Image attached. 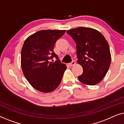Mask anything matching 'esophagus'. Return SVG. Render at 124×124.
<instances>
[{
    "label": "esophagus",
    "mask_w": 124,
    "mask_h": 124,
    "mask_svg": "<svg viewBox=\"0 0 124 124\" xmlns=\"http://www.w3.org/2000/svg\"><path fill=\"white\" fill-rule=\"evenodd\" d=\"M75 63H76L75 61H72V62L70 63L69 64L70 66H74L75 64Z\"/></svg>",
    "instance_id": "1"
}]
</instances>
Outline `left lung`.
I'll use <instances>...</instances> for the list:
<instances>
[{
	"instance_id": "left-lung-1",
	"label": "left lung",
	"mask_w": 124,
	"mask_h": 124,
	"mask_svg": "<svg viewBox=\"0 0 124 124\" xmlns=\"http://www.w3.org/2000/svg\"><path fill=\"white\" fill-rule=\"evenodd\" d=\"M67 33L76 43L77 62L83 69L78 79L84 84H97L103 79L110 66L108 43L100 32L92 28L79 27Z\"/></svg>"
}]
</instances>
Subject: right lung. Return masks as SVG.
Segmentation results:
<instances>
[{
	"instance_id": "obj_1",
	"label": "right lung",
	"mask_w": 124,
	"mask_h": 124,
	"mask_svg": "<svg viewBox=\"0 0 124 124\" xmlns=\"http://www.w3.org/2000/svg\"><path fill=\"white\" fill-rule=\"evenodd\" d=\"M66 30H40L28 37L21 50V63L24 76L31 86L43 93L55 90L60 84L66 64L53 51L56 41ZM55 58L54 62L50 60Z\"/></svg>"
}]
</instances>
